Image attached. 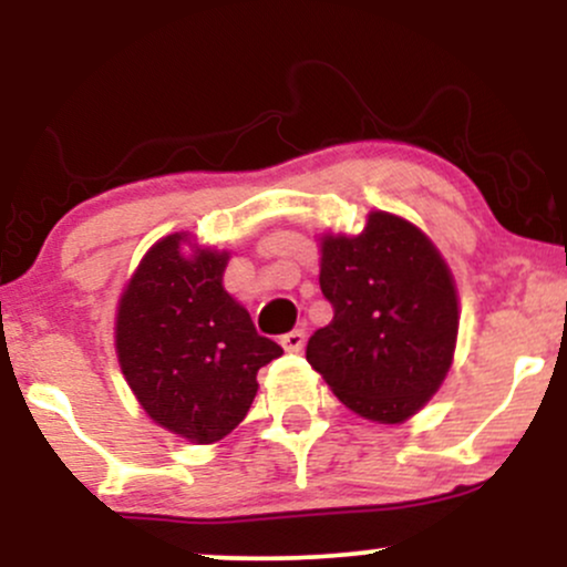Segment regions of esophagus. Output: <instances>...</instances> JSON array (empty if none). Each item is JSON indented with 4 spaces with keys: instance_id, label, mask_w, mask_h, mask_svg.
I'll list each match as a JSON object with an SVG mask.
<instances>
[{
    "instance_id": "esophagus-1",
    "label": "esophagus",
    "mask_w": 567,
    "mask_h": 567,
    "mask_svg": "<svg viewBox=\"0 0 567 567\" xmlns=\"http://www.w3.org/2000/svg\"><path fill=\"white\" fill-rule=\"evenodd\" d=\"M279 343H282L285 351H301L306 343V333L303 330H290V333H285L282 338H279Z\"/></svg>"
}]
</instances>
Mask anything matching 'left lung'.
Returning <instances> with one entry per match:
<instances>
[{
	"instance_id": "1",
	"label": "left lung",
	"mask_w": 567,
	"mask_h": 567,
	"mask_svg": "<svg viewBox=\"0 0 567 567\" xmlns=\"http://www.w3.org/2000/svg\"><path fill=\"white\" fill-rule=\"evenodd\" d=\"M322 296L333 320L306 347L309 365L354 413L400 424L453 362L458 298L437 247L408 220L370 213L357 237H324Z\"/></svg>"
}]
</instances>
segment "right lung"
<instances>
[{"instance_id":"add662e5","label":"right lung","mask_w":567,"mask_h":567,"mask_svg":"<svg viewBox=\"0 0 567 567\" xmlns=\"http://www.w3.org/2000/svg\"><path fill=\"white\" fill-rule=\"evenodd\" d=\"M159 239L130 279L116 315V354L138 402L167 432L216 442L245 419L258 370L282 354L224 290L229 256L181 252Z\"/></svg>"}]
</instances>
